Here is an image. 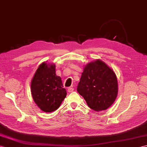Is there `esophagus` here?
<instances>
[{"mask_svg": "<svg viewBox=\"0 0 147 147\" xmlns=\"http://www.w3.org/2000/svg\"><path fill=\"white\" fill-rule=\"evenodd\" d=\"M74 91V88H69L67 90V91L69 92V93H71V92H73Z\"/></svg>", "mask_w": 147, "mask_h": 147, "instance_id": "1", "label": "esophagus"}]
</instances>
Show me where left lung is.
<instances>
[{"label":"left lung","mask_w":147,"mask_h":147,"mask_svg":"<svg viewBox=\"0 0 147 147\" xmlns=\"http://www.w3.org/2000/svg\"><path fill=\"white\" fill-rule=\"evenodd\" d=\"M77 91L92 110H105L117 96V76L104 62L96 60L84 67Z\"/></svg>","instance_id":"obj_1"}]
</instances>
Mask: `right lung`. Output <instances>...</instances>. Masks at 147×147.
<instances>
[{"instance_id": "obj_1", "label": "right lung", "mask_w": 147, "mask_h": 147, "mask_svg": "<svg viewBox=\"0 0 147 147\" xmlns=\"http://www.w3.org/2000/svg\"><path fill=\"white\" fill-rule=\"evenodd\" d=\"M30 87L34 101L46 113L56 110L67 94L61 78L56 74L54 64H40L34 75Z\"/></svg>"}]
</instances>
